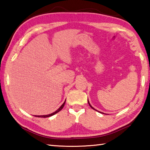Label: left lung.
I'll return each mask as SVG.
<instances>
[{
	"mask_svg": "<svg viewBox=\"0 0 150 150\" xmlns=\"http://www.w3.org/2000/svg\"><path fill=\"white\" fill-rule=\"evenodd\" d=\"M88 105H89V106H91V108H93V109H94V110H95V108H93V106H91V104H90V103H89V101H88ZM100 112V113H102V114H104V113H103V112Z\"/></svg>",
	"mask_w": 150,
	"mask_h": 150,
	"instance_id": "left-lung-1",
	"label": "left lung"
}]
</instances>
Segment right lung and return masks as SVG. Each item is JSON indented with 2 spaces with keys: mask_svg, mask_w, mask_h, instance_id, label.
I'll list each match as a JSON object with an SVG mask.
<instances>
[{
  "mask_svg": "<svg viewBox=\"0 0 150 150\" xmlns=\"http://www.w3.org/2000/svg\"><path fill=\"white\" fill-rule=\"evenodd\" d=\"M65 100H66V99H65ZM65 101L64 103H63V105L60 106V107L57 109V110H56V111H55L54 112H53V113H52V114H50V115H41V116H36V117H40V118H47V117H50V116H53V115H55V114L56 113H57L58 112H59L61 110H62V109L63 108V106H64V105H65Z\"/></svg>",
  "mask_w": 150,
  "mask_h": 150,
  "instance_id": "right-lung-1",
  "label": "right lung"
}]
</instances>
